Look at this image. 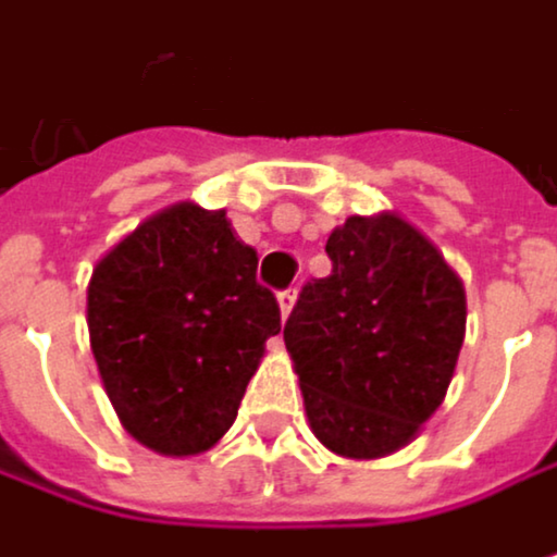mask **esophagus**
<instances>
[{"label": "esophagus", "mask_w": 557, "mask_h": 557, "mask_svg": "<svg viewBox=\"0 0 557 557\" xmlns=\"http://www.w3.org/2000/svg\"><path fill=\"white\" fill-rule=\"evenodd\" d=\"M294 304H297V290L290 287V290H284V294H281V313H284V317H290Z\"/></svg>", "instance_id": "obj_1"}]
</instances>
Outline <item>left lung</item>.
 <instances>
[{"label":"left lung","mask_w":557,"mask_h":557,"mask_svg":"<svg viewBox=\"0 0 557 557\" xmlns=\"http://www.w3.org/2000/svg\"><path fill=\"white\" fill-rule=\"evenodd\" d=\"M330 276L307 284L284 343L317 440L343 459L409 446L443 406L466 339L459 273L399 214L346 218Z\"/></svg>","instance_id":"obj_1"}]
</instances>
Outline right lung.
Masks as SVG:
<instances>
[{
	"mask_svg": "<svg viewBox=\"0 0 557 557\" xmlns=\"http://www.w3.org/2000/svg\"><path fill=\"white\" fill-rule=\"evenodd\" d=\"M276 333L281 307L257 284V250L224 211L181 201L91 270L88 336L104 393L161 456H197L221 440Z\"/></svg>",
	"mask_w": 557,
	"mask_h": 557,
	"instance_id": "1",
	"label": "right lung"
}]
</instances>
